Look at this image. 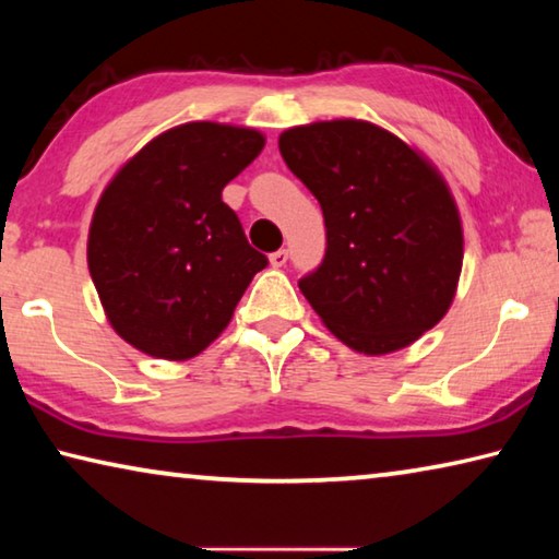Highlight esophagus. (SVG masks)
I'll return each instance as SVG.
<instances>
[{
    "instance_id": "34e87169",
    "label": "esophagus",
    "mask_w": 559,
    "mask_h": 559,
    "mask_svg": "<svg viewBox=\"0 0 559 559\" xmlns=\"http://www.w3.org/2000/svg\"><path fill=\"white\" fill-rule=\"evenodd\" d=\"M269 261H271L273 269H283V266H286V263H288V251H286V249L273 251L271 257H269Z\"/></svg>"
}]
</instances>
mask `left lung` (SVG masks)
<instances>
[{
    "label": "left lung",
    "mask_w": 559,
    "mask_h": 559,
    "mask_svg": "<svg viewBox=\"0 0 559 559\" xmlns=\"http://www.w3.org/2000/svg\"><path fill=\"white\" fill-rule=\"evenodd\" d=\"M278 150L323 210L325 259L298 281L323 325L365 355L416 343L449 313L463 266L461 214L437 165L357 118L283 130Z\"/></svg>",
    "instance_id": "obj_1"
}]
</instances>
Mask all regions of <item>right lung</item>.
I'll return each instance as SVG.
<instances>
[{
	"label": "right lung",
	"instance_id": "obj_1",
	"mask_svg": "<svg viewBox=\"0 0 559 559\" xmlns=\"http://www.w3.org/2000/svg\"><path fill=\"white\" fill-rule=\"evenodd\" d=\"M266 145L257 128L197 120L122 165L93 212L88 271L110 328L157 359L197 357L231 323L269 259L222 189Z\"/></svg>",
	"mask_w": 559,
	"mask_h": 559
}]
</instances>
